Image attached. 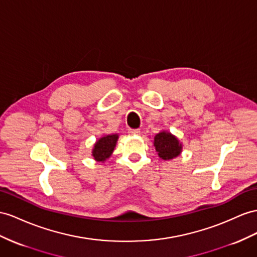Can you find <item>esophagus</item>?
Wrapping results in <instances>:
<instances>
[{
    "instance_id": "obj_1",
    "label": "esophagus",
    "mask_w": 257,
    "mask_h": 257,
    "mask_svg": "<svg viewBox=\"0 0 257 257\" xmlns=\"http://www.w3.org/2000/svg\"><path fill=\"white\" fill-rule=\"evenodd\" d=\"M128 133L130 135H133V136H137V135L140 134V129H129Z\"/></svg>"
}]
</instances>
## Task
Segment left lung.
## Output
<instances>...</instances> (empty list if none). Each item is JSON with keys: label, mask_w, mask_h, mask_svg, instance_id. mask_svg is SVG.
Instances as JSON below:
<instances>
[{"label": "left lung", "mask_w": 257, "mask_h": 257, "mask_svg": "<svg viewBox=\"0 0 257 257\" xmlns=\"http://www.w3.org/2000/svg\"><path fill=\"white\" fill-rule=\"evenodd\" d=\"M154 147L162 160H173L180 155L182 144L177 138L168 131L163 130L154 137Z\"/></svg>", "instance_id": "8db88e82"}]
</instances>
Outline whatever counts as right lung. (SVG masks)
<instances>
[{
  "instance_id": "right-lung-1",
  "label": "right lung",
  "mask_w": 257,
  "mask_h": 257,
  "mask_svg": "<svg viewBox=\"0 0 257 257\" xmlns=\"http://www.w3.org/2000/svg\"><path fill=\"white\" fill-rule=\"evenodd\" d=\"M118 140V135H106L98 139L94 148L92 150V156L96 162H104L114 152L116 143Z\"/></svg>"
}]
</instances>
